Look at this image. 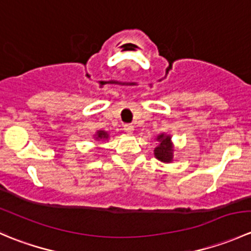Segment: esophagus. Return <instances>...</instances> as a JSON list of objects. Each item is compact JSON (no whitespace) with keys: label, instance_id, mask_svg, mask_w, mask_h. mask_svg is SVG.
Instances as JSON below:
<instances>
[{"label":"esophagus","instance_id":"esophagus-1","mask_svg":"<svg viewBox=\"0 0 251 251\" xmlns=\"http://www.w3.org/2000/svg\"><path fill=\"white\" fill-rule=\"evenodd\" d=\"M124 130H125V132L126 133H133V130H135V128H133V126L131 125V124H126L125 126H124Z\"/></svg>","mask_w":251,"mask_h":251}]
</instances>
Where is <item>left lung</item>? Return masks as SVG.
<instances>
[{
  "label": "left lung",
  "instance_id": "obj_1",
  "mask_svg": "<svg viewBox=\"0 0 251 251\" xmlns=\"http://www.w3.org/2000/svg\"><path fill=\"white\" fill-rule=\"evenodd\" d=\"M155 141L158 142V144L154 148V156L163 163H173L175 146L171 140V136L166 135V133H160L156 136Z\"/></svg>",
  "mask_w": 251,
  "mask_h": 251
}]
</instances>
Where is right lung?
<instances>
[{"label":"right lung","instance_id":"right-lung-1","mask_svg":"<svg viewBox=\"0 0 251 251\" xmlns=\"http://www.w3.org/2000/svg\"><path fill=\"white\" fill-rule=\"evenodd\" d=\"M93 138L95 141L97 142H103V141H108L109 140V133L107 131H103V130H98L97 132L93 135Z\"/></svg>","mask_w":251,"mask_h":251}]
</instances>
